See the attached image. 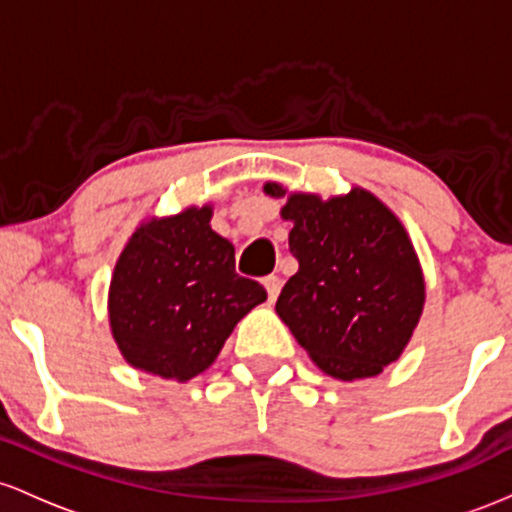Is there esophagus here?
I'll return each instance as SVG.
<instances>
[{"mask_svg": "<svg viewBox=\"0 0 512 512\" xmlns=\"http://www.w3.org/2000/svg\"><path fill=\"white\" fill-rule=\"evenodd\" d=\"M263 285H266L268 290V300L275 302V297L280 295V287H283V280H280L278 275H268V278H263Z\"/></svg>", "mask_w": 512, "mask_h": 512, "instance_id": "1", "label": "esophagus"}]
</instances>
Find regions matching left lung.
Returning a JSON list of instances; mask_svg holds the SVG:
<instances>
[{
  "label": "left lung",
  "instance_id": "left-lung-1",
  "mask_svg": "<svg viewBox=\"0 0 512 512\" xmlns=\"http://www.w3.org/2000/svg\"><path fill=\"white\" fill-rule=\"evenodd\" d=\"M268 195H285L266 183ZM290 251L300 271L275 312L326 375H380L409 343L423 309V275L406 229L363 188L343 198L290 195Z\"/></svg>",
  "mask_w": 512,
  "mask_h": 512
}]
</instances>
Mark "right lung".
<instances>
[{
    "label": "right lung",
    "mask_w": 512,
    "mask_h": 512,
    "mask_svg": "<svg viewBox=\"0 0 512 512\" xmlns=\"http://www.w3.org/2000/svg\"><path fill=\"white\" fill-rule=\"evenodd\" d=\"M210 217V208H188L149 220L118 258L108 314L120 353L137 370L191 380L266 300L263 285L234 271V246L212 232Z\"/></svg>",
    "instance_id": "right-lung-1"
}]
</instances>
